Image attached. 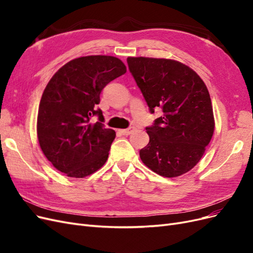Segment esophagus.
Segmentation results:
<instances>
[{
  "label": "esophagus",
  "instance_id": "1",
  "mask_svg": "<svg viewBox=\"0 0 253 253\" xmlns=\"http://www.w3.org/2000/svg\"><path fill=\"white\" fill-rule=\"evenodd\" d=\"M134 131H135V127H134V126H129L128 128H126V129H120V133H121L122 135L127 136V135H129V134H132Z\"/></svg>",
  "mask_w": 253,
  "mask_h": 253
}]
</instances>
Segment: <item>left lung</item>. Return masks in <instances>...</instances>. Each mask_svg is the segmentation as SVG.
<instances>
[{
	"label": "left lung",
	"mask_w": 253,
	"mask_h": 253,
	"mask_svg": "<svg viewBox=\"0 0 253 253\" xmlns=\"http://www.w3.org/2000/svg\"><path fill=\"white\" fill-rule=\"evenodd\" d=\"M126 61L150 113L163 111L162 117L145 127L150 141L139 152L142 163L165 177L187 173L200 162L213 135L208 88L193 70L177 61L143 57Z\"/></svg>",
	"instance_id": "8db88e82"
}]
</instances>
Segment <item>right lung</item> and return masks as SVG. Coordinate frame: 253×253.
<instances>
[{"label":"right lung","mask_w":253,"mask_h":253,"mask_svg":"<svg viewBox=\"0 0 253 253\" xmlns=\"http://www.w3.org/2000/svg\"><path fill=\"white\" fill-rule=\"evenodd\" d=\"M126 73L118 58L87 56L66 63L45 87L38 113V139L57 170L82 178L105 164L115 131L105 128L102 111L97 109L108 84ZM97 116L91 125L89 120Z\"/></svg>","instance_id":"right-lung-1"}]
</instances>
